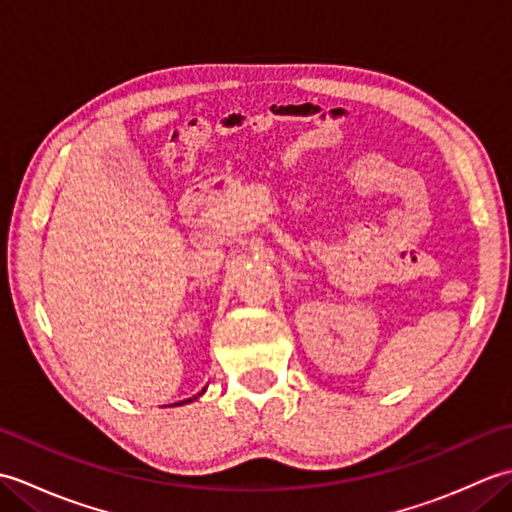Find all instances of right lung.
Listing matches in <instances>:
<instances>
[{"instance_id": "obj_1", "label": "right lung", "mask_w": 512, "mask_h": 512, "mask_svg": "<svg viewBox=\"0 0 512 512\" xmlns=\"http://www.w3.org/2000/svg\"><path fill=\"white\" fill-rule=\"evenodd\" d=\"M202 391H204V389H202ZM202 391H200V394H202ZM200 394H198V396H200ZM198 396H193V398H198ZM189 400H191V398H189Z\"/></svg>"}]
</instances>
